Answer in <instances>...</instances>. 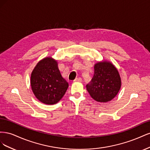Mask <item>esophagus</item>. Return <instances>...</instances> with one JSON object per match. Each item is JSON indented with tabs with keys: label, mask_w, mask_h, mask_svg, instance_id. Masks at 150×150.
Returning a JSON list of instances; mask_svg holds the SVG:
<instances>
[{
	"label": "esophagus",
	"mask_w": 150,
	"mask_h": 150,
	"mask_svg": "<svg viewBox=\"0 0 150 150\" xmlns=\"http://www.w3.org/2000/svg\"><path fill=\"white\" fill-rule=\"evenodd\" d=\"M74 81H75V82H81L82 81V78H76Z\"/></svg>",
	"instance_id": "34e87169"
}]
</instances>
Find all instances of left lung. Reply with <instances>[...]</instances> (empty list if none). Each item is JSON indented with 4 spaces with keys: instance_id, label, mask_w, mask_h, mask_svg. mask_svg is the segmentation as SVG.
Returning <instances> with one entry per match:
<instances>
[{
    "instance_id": "left-lung-1",
    "label": "left lung",
    "mask_w": 150,
    "mask_h": 150,
    "mask_svg": "<svg viewBox=\"0 0 150 150\" xmlns=\"http://www.w3.org/2000/svg\"><path fill=\"white\" fill-rule=\"evenodd\" d=\"M94 76L86 89L95 101H110L118 93L121 81L118 71L112 63L102 61L94 66Z\"/></svg>"
}]
</instances>
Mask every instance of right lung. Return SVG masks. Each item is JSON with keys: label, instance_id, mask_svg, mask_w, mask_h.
<instances>
[{"label": "right lung", "instance_id": "1", "mask_svg": "<svg viewBox=\"0 0 150 150\" xmlns=\"http://www.w3.org/2000/svg\"><path fill=\"white\" fill-rule=\"evenodd\" d=\"M30 85L38 100L51 105L59 101L69 87L57 61L51 57L44 58L35 66L31 74Z\"/></svg>", "mask_w": 150, "mask_h": 150}]
</instances>
